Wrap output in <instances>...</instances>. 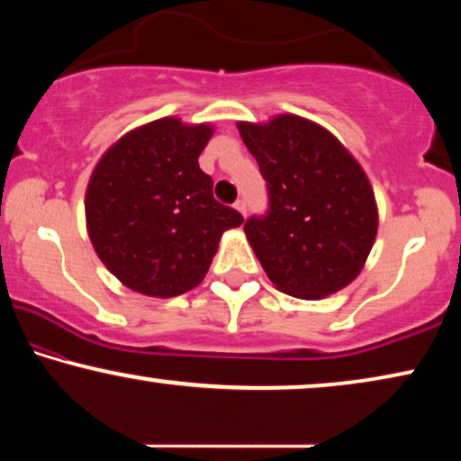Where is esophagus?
I'll return each mask as SVG.
<instances>
[{
    "mask_svg": "<svg viewBox=\"0 0 461 461\" xmlns=\"http://www.w3.org/2000/svg\"><path fill=\"white\" fill-rule=\"evenodd\" d=\"M235 210L239 213H243V216H245V213H248V203H245V199H237L235 201Z\"/></svg>",
    "mask_w": 461,
    "mask_h": 461,
    "instance_id": "esophagus-1",
    "label": "esophagus"
}]
</instances>
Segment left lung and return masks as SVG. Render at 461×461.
Wrapping results in <instances>:
<instances>
[{
    "label": "left lung",
    "instance_id": "obj_1",
    "mask_svg": "<svg viewBox=\"0 0 461 461\" xmlns=\"http://www.w3.org/2000/svg\"><path fill=\"white\" fill-rule=\"evenodd\" d=\"M267 180L268 210L243 230L276 289L317 300L361 273L377 232L371 185L336 136L298 115L237 123Z\"/></svg>",
    "mask_w": 461,
    "mask_h": 461
}]
</instances>
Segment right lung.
I'll return each instance as SVG.
<instances>
[{
  "instance_id": "right-lung-1",
  "label": "right lung",
  "mask_w": 461,
  "mask_h": 461,
  "mask_svg": "<svg viewBox=\"0 0 461 461\" xmlns=\"http://www.w3.org/2000/svg\"><path fill=\"white\" fill-rule=\"evenodd\" d=\"M212 125L163 117L113 144L86 191L87 235L106 268L138 294L174 298L197 287L220 237L243 216L213 199L199 167Z\"/></svg>"
}]
</instances>
